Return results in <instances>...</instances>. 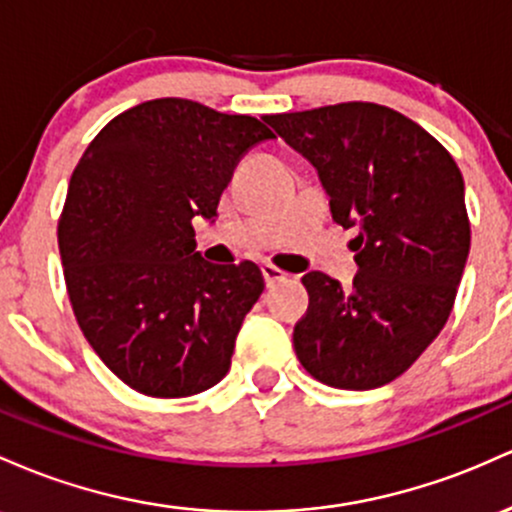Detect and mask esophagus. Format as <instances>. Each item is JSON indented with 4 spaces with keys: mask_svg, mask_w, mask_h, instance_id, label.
<instances>
[{
    "mask_svg": "<svg viewBox=\"0 0 512 512\" xmlns=\"http://www.w3.org/2000/svg\"><path fill=\"white\" fill-rule=\"evenodd\" d=\"M261 273H263V280H266V285H268V287H273V285L283 283V280L287 278V273H285V271H280V268H278V266H273V263H263V266H261Z\"/></svg>",
    "mask_w": 512,
    "mask_h": 512,
    "instance_id": "obj_1",
    "label": "esophagus"
}]
</instances>
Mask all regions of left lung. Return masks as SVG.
Instances as JSON below:
<instances>
[{
    "instance_id": "left-lung-1",
    "label": "left lung",
    "mask_w": 512,
    "mask_h": 512,
    "mask_svg": "<svg viewBox=\"0 0 512 512\" xmlns=\"http://www.w3.org/2000/svg\"><path fill=\"white\" fill-rule=\"evenodd\" d=\"M319 171L331 217L358 227L353 287L307 273V314L295 324L297 360L338 389L389 384L421 358L452 312L472 244L462 171L411 118L348 101L266 116Z\"/></svg>"
}]
</instances>
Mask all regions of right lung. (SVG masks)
I'll list each match as a JSON object with an SVG mask.
<instances>
[{
	"instance_id": "1",
	"label": "right lung",
	"mask_w": 512,
	"mask_h": 512,
	"mask_svg": "<svg viewBox=\"0 0 512 512\" xmlns=\"http://www.w3.org/2000/svg\"><path fill=\"white\" fill-rule=\"evenodd\" d=\"M273 137L258 118L154 99L103 125L74 166L57 222L67 295L89 346L135 392L181 399L229 372L266 285L256 263L200 258L193 217L212 220L239 159Z\"/></svg>"
}]
</instances>
